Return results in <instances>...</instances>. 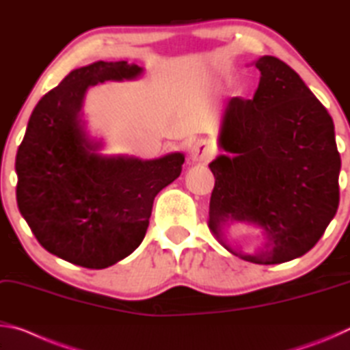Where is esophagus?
Listing matches in <instances>:
<instances>
[{"mask_svg": "<svg viewBox=\"0 0 350 350\" xmlns=\"http://www.w3.org/2000/svg\"><path fill=\"white\" fill-rule=\"evenodd\" d=\"M213 156H215V146L206 139L196 140L189 150V157L193 162H208Z\"/></svg>", "mask_w": 350, "mask_h": 350, "instance_id": "esophagus-1", "label": "esophagus"}]
</instances>
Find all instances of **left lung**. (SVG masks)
<instances>
[{"instance_id":"obj_1","label":"left lung","mask_w":350,"mask_h":350,"mask_svg":"<svg viewBox=\"0 0 350 350\" xmlns=\"http://www.w3.org/2000/svg\"><path fill=\"white\" fill-rule=\"evenodd\" d=\"M260 79L252 100L225 106L208 227L230 253L253 264H281L306 254L340 202L341 159L334 120L301 77L280 58L254 62ZM233 223L258 226L266 241L254 254L233 251Z\"/></svg>"}]
</instances>
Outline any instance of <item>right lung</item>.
I'll list each match as a JSON object with an SVG mask.
<instances>
[{
  "mask_svg": "<svg viewBox=\"0 0 350 350\" xmlns=\"http://www.w3.org/2000/svg\"><path fill=\"white\" fill-rule=\"evenodd\" d=\"M144 68L96 62L74 69L40 100L16 152V202L47 252L86 269H106L144 241L154 198L180 176L185 156L144 161L105 156L83 120L91 86L135 80Z\"/></svg>",
  "mask_w": 350,
  "mask_h": 350,
  "instance_id": "obj_1",
  "label": "right lung"
}]
</instances>
